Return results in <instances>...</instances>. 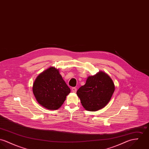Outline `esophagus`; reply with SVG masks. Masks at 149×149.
Instances as JSON below:
<instances>
[{
    "label": "esophagus",
    "instance_id": "obj_1",
    "mask_svg": "<svg viewBox=\"0 0 149 149\" xmlns=\"http://www.w3.org/2000/svg\"><path fill=\"white\" fill-rule=\"evenodd\" d=\"M71 90H72V91L73 93H76V92H77V89L76 87H72V88H71Z\"/></svg>",
    "mask_w": 149,
    "mask_h": 149
}]
</instances>
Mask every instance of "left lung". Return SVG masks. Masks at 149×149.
I'll list each match as a JSON object with an SVG mask.
<instances>
[{"label": "left lung", "mask_w": 149, "mask_h": 149, "mask_svg": "<svg viewBox=\"0 0 149 149\" xmlns=\"http://www.w3.org/2000/svg\"><path fill=\"white\" fill-rule=\"evenodd\" d=\"M114 90L111 78L105 72L99 71L87 78L86 84L78 90L77 94L86 110L95 111L105 107Z\"/></svg>", "instance_id": "left-lung-1"}]
</instances>
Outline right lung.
I'll use <instances>...</instances> for the list:
<instances>
[{"label":"right lung","mask_w":149,"mask_h":149,"mask_svg":"<svg viewBox=\"0 0 149 149\" xmlns=\"http://www.w3.org/2000/svg\"><path fill=\"white\" fill-rule=\"evenodd\" d=\"M70 91L59 70L54 67L40 74L33 86V95L38 102L49 110L61 107Z\"/></svg>","instance_id":"obj_1"}]
</instances>
